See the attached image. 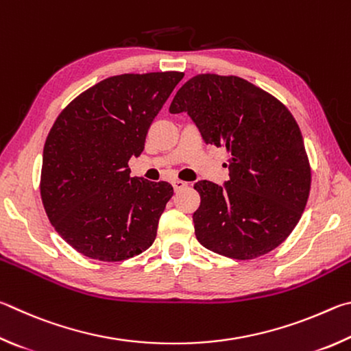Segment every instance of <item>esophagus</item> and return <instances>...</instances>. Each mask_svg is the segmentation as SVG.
Wrapping results in <instances>:
<instances>
[{
  "instance_id": "esophagus-1",
  "label": "esophagus",
  "mask_w": 351,
  "mask_h": 351,
  "mask_svg": "<svg viewBox=\"0 0 351 351\" xmlns=\"http://www.w3.org/2000/svg\"><path fill=\"white\" fill-rule=\"evenodd\" d=\"M172 186H174V189L176 191H180V189H183V188H186L188 186V183L186 182H183V180H174L172 182Z\"/></svg>"
}]
</instances>
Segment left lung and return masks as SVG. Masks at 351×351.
<instances>
[{
	"instance_id": "1",
	"label": "left lung",
	"mask_w": 351,
	"mask_h": 351,
	"mask_svg": "<svg viewBox=\"0 0 351 351\" xmlns=\"http://www.w3.org/2000/svg\"><path fill=\"white\" fill-rule=\"evenodd\" d=\"M169 112H188L206 145L228 152L223 186L194 185L197 241L236 261L278 248L300 220L311 186L302 134L285 104L241 77L200 73L177 90Z\"/></svg>"
}]
</instances>
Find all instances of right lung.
<instances>
[{
	"label": "right lung",
	"mask_w": 351,
	"mask_h": 351,
	"mask_svg": "<svg viewBox=\"0 0 351 351\" xmlns=\"http://www.w3.org/2000/svg\"><path fill=\"white\" fill-rule=\"evenodd\" d=\"M183 72L123 73L92 86L57 117L43 149L40 193L55 231L80 254L121 262L156 241L168 182L131 177L129 158Z\"/></svg>",
	"instance_id": "1"
}]
</instances>
